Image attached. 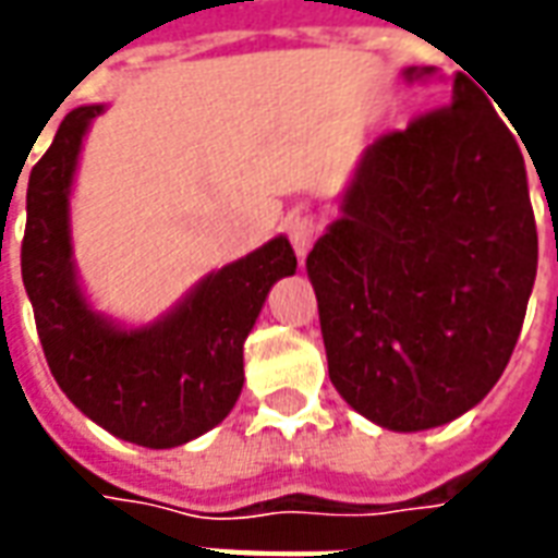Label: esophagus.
<instances>
[{"mask_svg":"<svg viewBox=\"0 0 558 558\" xmlns=\"http://www.w3.org/2000/svg\"><path fill=\"white\" fill-rule=\"evenodd\" d=\"M287 232H290V242L292 247H295V254L307 256V251H311V244L316 242V232H319V227H316L314 218H292L290 223H287Z\"/></svg>","mask_w":558,"mask_h":558,"instance_id":"1","label":"esophagus"}]
</instances>
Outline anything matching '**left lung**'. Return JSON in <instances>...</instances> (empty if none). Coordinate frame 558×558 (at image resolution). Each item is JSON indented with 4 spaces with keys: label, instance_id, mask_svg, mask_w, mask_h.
I'll list each match as a JSON object with an SVG mask.
<instances>
[{
    "label": "left lung",
    "instance_id": "8db88e82",
    "mask_svg": "<svg viewBox=\"0 0 558 558\" xmlns=\"http://www.w3.org/2000/svg\"><path fill=\"white\" fill-rule=\"evenodd\" d=\"M535 271L520 146L454 74L445 107L364 148L340 218L307 254L340 398L400 433L460 418L499 383Z\"/></svg>",
    "mask_w": 558,
    "mask_h": 558
}]
</instances>
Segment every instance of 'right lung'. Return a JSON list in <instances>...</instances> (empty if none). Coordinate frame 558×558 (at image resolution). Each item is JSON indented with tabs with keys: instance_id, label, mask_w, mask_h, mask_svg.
I'll return each mask as SVG.
<instances>
[{
	"instance_id": "right-lung-1",
	"label": "right lung",
	"mask_w": 558,
	"mask_h": 558,
	"mask_svg": "<svg viewBox=\"0 0 558 558\" xmlns=\"http://www.w3.org/2000/svg\"><path fill=\"white\" fill-rule=\"evenodd\" d=\"M104 104L62 119L32 167L20 251L44 355L59 388L104 430L143 448H175L230 415L244 386V340L268 290L295 275L287 235L211 271L172 311L140 328L98 314L77 280L71 184Z\"/></svg>"
}]
</instances>
